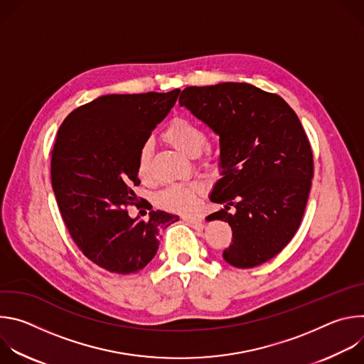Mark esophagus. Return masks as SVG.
<instances>
[{"label": "esophagus", "instance_id": "esophagus-1", "mask_svg": "<svg viewBox=\"0 0 364 364\" xmlns=\"http://www.w3.org/2000/svg\"><path fill=\"white\" fill-rule=\"evenodd\" d=\"M181 219H183L184 222L190 223V225H196V226H203V219H201V218H198V216H188V215H186V216H183Z\"/></svg>", "mask_w": 364, "mask_h": 364}]
</instances>
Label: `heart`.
<instances>
[{
  "instance_id": "b5f03b06",
  "label": "heart",
  "mask_w": 364,
  "mask_h": 364,
  "mask_svg": "<svg viewBox=\"0 0 364 364\" xmlns=\"http://www.w3.org/2000/svg\"><path fill=\"white\" fill-rule=\"evenodd\" d=\"M163 139L187 155H196L201 151L207 141L205 131L197 122L177 117L163 131ZM209 152L204 154V159H210ZM149 157L151 146L144 144L139 148L136 159V173L141 178H146L149 174ZM205 191V186L201 181H188L173 184L157 196V205L163 210L180 215H191L196 212L198 201Z\"/></svg>"
}]
</instances>
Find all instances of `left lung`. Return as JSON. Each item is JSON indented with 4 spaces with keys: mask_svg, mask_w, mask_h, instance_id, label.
<instances>
[{
    "mask_svg": "<svg viewBox=\"0 0 364 364\" xmlns=\"http://www.w3.org/2000/svg\"><path fill=\"white\" fill-rule=\"evenodd\" d=\"M178 102L220 136L222 178L210 200L225 209L209 220L232 228L223 259L242 269L268 262L296 233L314 177L296 114L279 95L249 83L188 86Z\"/></svg>",
    "mask_w": 364,
    "mask_h": 364,
    "instance_id": "obj_1",
    "label": "left lung"
}]
</instances>
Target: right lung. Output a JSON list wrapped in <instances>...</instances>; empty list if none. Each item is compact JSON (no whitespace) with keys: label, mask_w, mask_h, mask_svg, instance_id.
Wrapping results in <instances>:
<instances>
[{"label":"right lung","mask_w":364,"mask_h":364,"mask_svg":"<svg viewBox=\"0 0 364 364\" xmlns=\"http://www.w3.org/2000/svg\"><path fill=\"white\" fill-rule=\"evenodd\" d=\"M180 95H105L76 108L51 149V186L63 222L82 253L112 274H135L159 250V236L178 218L161 210L129 218L139 148Z\"/></svg>","instance_id":"obj_1"}]
</instances>
